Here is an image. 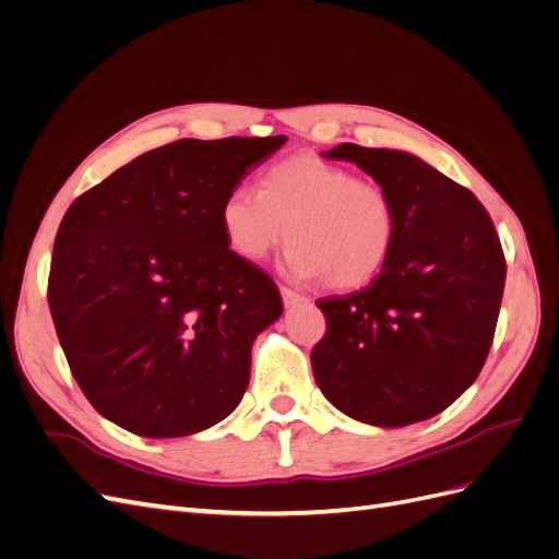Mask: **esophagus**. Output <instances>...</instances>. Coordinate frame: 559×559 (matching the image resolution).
I'll list each match as a JSON object with an SVG mask.
<instances>
[{
  "mask_svg": "<svg viewBox=\"0 0 559 559\" xmlns=\"http://www.w3.org/2000/svg\"><path fill=\"white\" fill-rule=\"evenodd\" d=\"M280 294H282V300H284L286 308H294V306H298V302L308 300L306 296H300L298 292H292L289 286H280Z\"/></svg>",
  "mask_w": 559,
  "mask_h": 559,
  "instance_id": "34e87169",
  "label": "esophagus"
}]
</instances>
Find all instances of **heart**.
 <instances>
[{"instance_id": "1", "label": "heart", "mask_w": 559, "mask_h": 559, "mask_svg": "<svg viewBox=\"0 0 559 559\" xmlns=\"http://www.w3.org/2000/svg\"><path fill=\"white\" fill-rule=\"evenodd\" d=\"M218 218L230 249L247 261L265 259L289 230L286 273L329 277L341 289L378 273L396 238L394 202L384 186L310 154L270 165L259 191L235 186Z\"/></svg>"}]
</instances>
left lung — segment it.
I'll return each instance as SVG.
<instances>
[{
    "instance_id": "obj_1",
    "label": "left lung",
    "mask_w": 559,
    "mask_h": 559,
    "mask_svg": "<svg viewBox=\"0 0 559 559\" xmlns=\"http://www.w3.org/2000/svg\"><path fill=\"white\" fill-rule=\"evenodd\" d=\"M394 202L396 238L376 280L319 300L314 380L337 411L396 429L443 413L492 347L506 261L492 218L464 186L413 154L341 144Z\"/></svg>"
}]
</instances>
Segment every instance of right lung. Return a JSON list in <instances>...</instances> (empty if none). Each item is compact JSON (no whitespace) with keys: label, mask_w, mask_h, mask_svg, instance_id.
Wrapping results in <instances>:
<instances>
[{"label":"right lung","mask_w":559,"mask_h":559,"mask_svg":"<svg viewBox=\"0 0 559 559\" xmlns=\"http://www.w3.org/2000/svg\"><path fill=\"white\" fill-rule=\"evenodd\" d=\"M286 142L179 140L79 195L56 235L48 308L93 408L146 438L214 427L242 401L275 282L230 251L222 202Z\"/></svg>","instance_id":"right-lung-1"}]
</instances>
